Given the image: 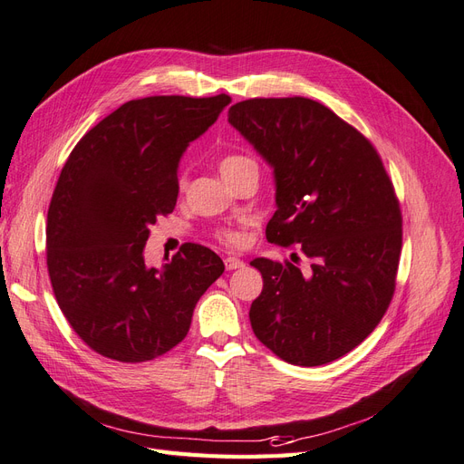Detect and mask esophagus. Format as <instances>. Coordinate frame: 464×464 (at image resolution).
Returning a JSON list of instances; mask_svg holds the SVG:
<instances>
[{
	"instance_id": "esophagus-1",
	"label": "esophagus",
	"mask_w": 464,
	"mask_h": 464,
	"mask_svg": "<svg viewBox=\"0 0 464 464\" xmlns=\"http://www.w3.org/2000/svg\"><path fill=\"white\" fill-rule=\"evenodd\" d=\"M243 266H245V262L241 258H235V256H227L226 258V267H227L229 272L238 270V267H243Z\"/></svg>"
}]
</instances>
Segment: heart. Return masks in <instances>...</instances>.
<instances>
[{
	"label": "heart",
	"instance_id": "obj_1",
	"mask_svg": "<svg viewBox=\"0 0 464 464\" xmlns=\"http://www.w3.org/2000/svg\"><path fill=\"white\" fill-rule=\"evenodd\" d=\"M248 169H258V163H256V160L246 156V154L229 152V154H223L219 158V171L226 175V179L231 183L237 181V179ZM187 187H188V171L185 168H181L177 173V190L183 194L187 190ZM214 235L219 243L227 245V246H241L245 241V235H243L241 227H219V229H216Z\"/></svg>",
	"mask_w": 464,
	"mask_h": 464
}]
</instances>
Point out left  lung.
Segmentation results:
<instances>
[{
  "label": "left lung",
  "mask_w": 464,
  "mask_h": 464,
  "mask_svg": "<svg viewBox=\"0 0 464 464\" xmlns=\"http://www.w3.org/2000/svg\"><path fill=\"white\" fill-rule=\"evenodd\" d=\"M229 123L276 171L267 241L301 245L308 258L306 270L298 256L250 262L264 277L248 312L252 332L289 364L334 362L392 304L402 246L395 187L373 144L316 100H243Z\"/></svg>",
  "instance_id": "1"
}]
</instances>
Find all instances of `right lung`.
I'll use <instances>...</instances> for the list:
<instances>
[{
	"instance_id": "add662e5",
	"label": "right lung",
	"mask_w": 464,
	"mask_h": 464,
	"mask_svg": "<svg viewBox=\"0 0 464 464\" xmlns=\"http://www.w3.org/2000/svg\"><path fill=\"white\" fill-rule=\"evenodd\" d=\"M227 94L130 100L88 130L55 183L46 264L72 332L117 362H148L181 343L192 312L226 266L185 243L163 270L142 250L160 216L177 204V166L214 125Z\"/></svg>"
}]
</instances>
